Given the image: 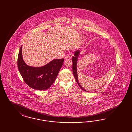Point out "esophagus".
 <instances>
[{"label": "esophagus", "instance_id": "esophagus-1", "mask_svg": "<svg viewBox=\"0 0 132 132\" xmlns=\"http://www.w3.org/2000/svg\"><path fill=\"white\" fill-rule=\"evenodd\" d=\"M72 57V54L71 53H69L67 54V55L65 56V59H71Z\"/></svg>", "mask_w": 132, "mask_h": 132}]
</instances>
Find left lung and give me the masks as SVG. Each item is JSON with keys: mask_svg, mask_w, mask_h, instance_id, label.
I'll use <instances>...</instances> for the list:
<instances>
[{"mask_svg": "<svg viewBox=\"0 0 132 132\" xmlns=\"http://www.w3.org/2000/svg\"><path fill=\"white\" fill-rule=\"evenodd\" d=\"M80 54V51L77 50L75 52L74 54V56H73L72 57V72H73V76L75 77V79L76 80V82L77 83L78 85H79V86L80 88H81L84 91H86V90H85L83 88H82V87L81 86L80 83L78 82V76H77V59L78 57V56Z\"/></svg>", "mask_w": 132, "mask_h": 132, "instance_id": "8db88e82", "label": "left lung"}]
</instances>
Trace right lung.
Segmentation results:
<instances>
[{
	"label": "right lung",
	"mask_w": 132,
	"mask_h": 132,
	"mask_svg": "<svg viewBox=\"0 0 132 132\" xmlns=\"http://www.w3.org/2000/svg\"><path fill=\"white\" fill-rule=\"evenodd\" d=\"M22 45L18 54L17 65L24 82L30 88L37 90H45L54 82L61 68L64 59H54L40 67L28 66L24 62L22 55Z\"/></svg>",
	"instance_id": "right-lung-1"
}]
</instances>
